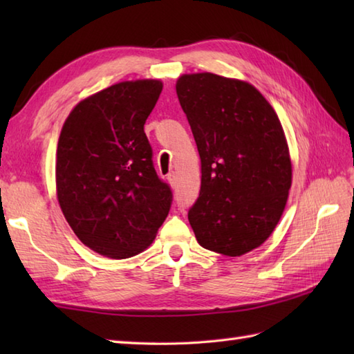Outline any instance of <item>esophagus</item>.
<instances>
[{
	"label": "esophagus",
	"mask_w": 354,
	"mask_h": 354,
	"mask_svg": "<svg viewBox=\"0 0 354 354\" xmlns=\"http://www.w3.org/2000/svg\"><path fill=\"white\" fill-rule=\"evenodd\" d=\"M167 181H169V184L171 185V187H175L176 185V175H175V173H169V175H167Z\"/></svg>",
	"instance_id": "34e87169"
}]
</instances>
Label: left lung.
Listing matches in <instances>:
<instances>
[{
	"mask_svg": "<svg viewBox=\"0 0 354 354\" xmlns=\"http://www.w3.org/2000/svg\"><path fill=\"white\" fill-rule=\"evenodd\" d=\"M176 94L201 158V192L189 222L202 248L240 257L266 242L289 198L292 161L283 126L245 80L183 74Z\"/></svg>",
	"mask_w": 354,
	"mask_h": 354,
	"instance_id": "obj_1",
	"label": "left lung"
}]
</instances>
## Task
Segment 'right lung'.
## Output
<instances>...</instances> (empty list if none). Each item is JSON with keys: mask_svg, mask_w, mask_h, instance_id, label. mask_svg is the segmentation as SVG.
<instances>
[{"mask_svg": "<svg viewBox=\"0 0 354 354\" xmlns=\"http://www.w3.org/2000/svg\"><path fill=\"white\" fill-rule=\"evenodd\" d=\"M161 91L158 79L102 89L73 108L59 135V205L80 242L104 257L142 252L169 214L170 187L156 175L145 133Z\"/></svg>", "mask_w": 354, "mask_h": 354, "instance_id": "add662e5", "label": "right lung"}]
</instances>
